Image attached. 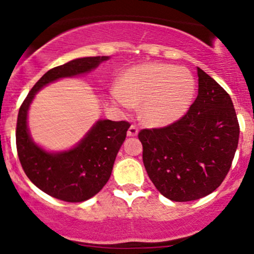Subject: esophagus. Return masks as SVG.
Masks as SVG:
<instances>
[{"mask_svg": "<svg viewBox=\"0 0 254 254\" xmlns=\"http://www.w3.org/2000/svg\"><path fill=\"white\" fill-rule=\"evenodd\" d=\"M137 133H138V129H137L136 125H131L129 130H127V136L133 137V136H137Z\"/></svg>", "mask_w": 254, "mask_h": 254, "instance_id": "34e87169", "label": "esophagus"}]
</instances>
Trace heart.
I'll return each mask as SVG.
<instances>
[{
  "label": "heart",
  "instance_id": "heart-1",
  "mask_svg": "<svg viewBox=\"0 0 254 254\" xmlns=\"http://www.w3.org/2000/svg\"><path fill=\"white\" fill-rule=\"evenodd\" d=\"M196 82L190 70L165 63H144L131 68L113 87L112 98L121 106L130 109L143 103L145 123L165 127L180 118L190 109Z\"/></svg>",
  "mask_w": 254,
  "mask_h": 254
}]
</instances>
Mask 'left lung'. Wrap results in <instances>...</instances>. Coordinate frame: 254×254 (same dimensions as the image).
Listing matches in <instances>:
<instances>
[{
  "label": "left lung",
  "instance_id": "8db88e82",
  "mask_svg": "<svg viewBox=\"0 0 254 254\" xmlns=\"http://www.w3.org/2000/svg\"><path fill=\"white\" fill-rule=\"evenodd\" d=\"M198 95L186 115L167 127L143 129V164L157 191L174 202L208 196L229 172L239 142L228 93L197 68Z\"/></svg>",
  "mask_w": 254,
  "mask_h": 254
}]
</instances>
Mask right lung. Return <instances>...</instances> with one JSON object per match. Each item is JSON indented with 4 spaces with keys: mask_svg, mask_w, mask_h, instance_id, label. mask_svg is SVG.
<instances>
[{
    "mask_svg": "<svg viewBox=\"0 0 254 254\" xmlns=\"http://www.w3.org/2000/svg\"><path fill=\"white\" fill-rule=\"evenodd\" d=\"M107 60L109 56L77 58L52 68L34 84L20 106L15 133L20 164L38 189L64 202H83L104 188L130 123L98 121L76 147L61 153H49L32 141L27 127L28 109L34 95L44 86L58 78L88 72Z\"/></svg>",
    "mask_w": 254,
    "mask_h": 254,
    "instance_id": "obj_1",
    "label": "right lung"
}]
</instances>
